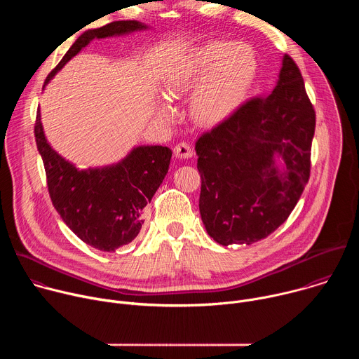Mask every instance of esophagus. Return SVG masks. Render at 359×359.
I'll return each mask as SVG.
<instances>
[{
	"label": "esophagus",
	"instance_id": "obj_1",
	"mask_svg": "<svg viewBox=\"0 0 359 359\" xmlns=\"http://www.w3.org/2000/svg\"><path fill=\"white\" fill-rule=\"evenodd\" d=\"M175 155L180 159H189V158L193 156V149L189 143L180 142L175 146Z\"/></svg>",
	"mask_w": 359,
	"mask_h": 359
}]
</instances>
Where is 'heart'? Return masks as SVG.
<instances>
[{"label": "heart", "mask_w": 359, "mask_h": 359, "mask_svg": "<svg viewBox=\"0 0 359 359\" xmlns=\"http://www.w3.org/2000/svg\"><path fill=\"white\" fill-rule=\"evenodd\" d=\"M255 72L257 61L250 46L210 41L194 48L172 71L166 90L169 97H179L198 81L190 99L191 116L201 125H216L240 107ZM156 115L161 119L172 116L166 102H158Z\"/></svg>", "instance_id": "heart-1"}]
</instances>
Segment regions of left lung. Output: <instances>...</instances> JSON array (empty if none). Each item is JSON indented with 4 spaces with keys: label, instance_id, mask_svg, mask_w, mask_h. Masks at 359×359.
I'll return each mask as SVG.
<instances>
[{
    "label": "left lung",
    "instance_id": "8db88e82",
    "mask_svg": "<svg viewBox=\"0 0 359 359\" xmlns=\"http://www.w3.org/2000/svg\"><path fill=\"white\" fill-rule=\"evenodd\" d=\"M314 130L302 75L284 55L270 95L247 100L197 139L198 209L215 241L252 244L288 219L310 179Z\"/></svg>",
    "mask_w": 359,
    "mask_h": 359
}]
</instances>
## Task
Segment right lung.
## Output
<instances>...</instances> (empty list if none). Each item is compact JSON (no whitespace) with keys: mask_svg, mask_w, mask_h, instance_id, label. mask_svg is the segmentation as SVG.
Masks as SVG:
<instances>
[{"mask_svg":"<svg viewBox=\"0 0 359 359\" xmlns=\"http://www.w3.org/2000/svg\"><path fill=\"white\" fill-rule=\"evenodd\" d=\"M146 28L139 21H115L85 31L46 76L45 85L92 39ZM34 132L49 197L65 224L83 243L100 251L112 252L129 244L142 229L146 204L169 170L172 150L166 146H137L119 163L79 170L48 143L39 109Z\"/></svg>","mask_w":359,"mask_h":359,"instance_id":"obj_1","label":"right lung"}]
</instances>
